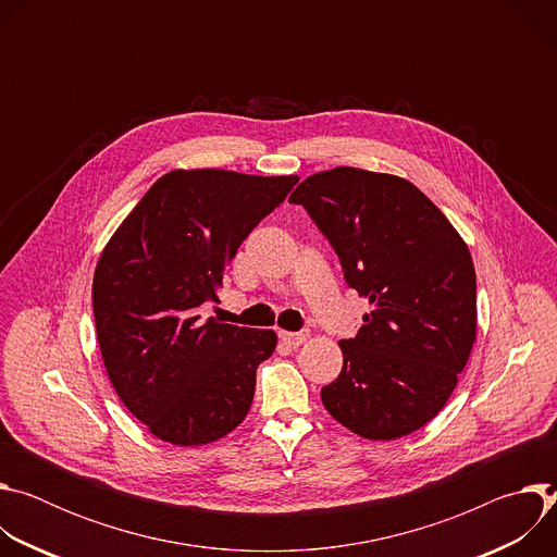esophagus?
Masks as SVG:
<instances>
[{
	"instance_id": "1",
	"label": "esophagus",
	"mask_w": 557,
	"mask_h": 557,
	"mask_svg": "<svg viewBox=\"0 0 557 557\" xmlns=\"http://www.w3.org/2000/svg\"><path fill=\"white\" fill-rule=\"evenodd\" d=\"M280 339L293 348L301 346L306 339H308V333H286V331H280Z\"/></svg>"
}]
</instances>
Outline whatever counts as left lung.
Here are the masks:
<instances>
[{
	"instance_id": "1",
	"label": "left lung",
	"mask_w": 557,
	"mask_h": 557,
	"mask_svg": "<svg viewBox=\"0 0 557 557\" xmlns=\"http://www.w3.org/2000/svg\"><path fill=\"white\" fill-rule=\"evenodd\" d=\"M301 205L339 256L346 284L372 306L344 368L322 387L350 432L392 441L447 404L475 342V271L443 211L410 181L357 168L308 176Z\"/></svg>"
}]
</instances>
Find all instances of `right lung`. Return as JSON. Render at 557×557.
Instances as JSON below:
<instances>
[{
  "label": "right lung",
  "instance_id": "right-lung-1",
  "mask_svg": "<svg viewBox=\"0 0 557 557\" xmlns=\"http://www.w3.org/2000/svg\"><path fill=\"white\" fill-rule=\"evenodd\" d=\"M297 176L176 170L158 178L106 245L92 282L101 357L123 406L172 445L240 425L273 331L200 320L237 247Z\"/></svg>",
  "mask_w": 557,
  "mask_h": 557
}]
</instances>
